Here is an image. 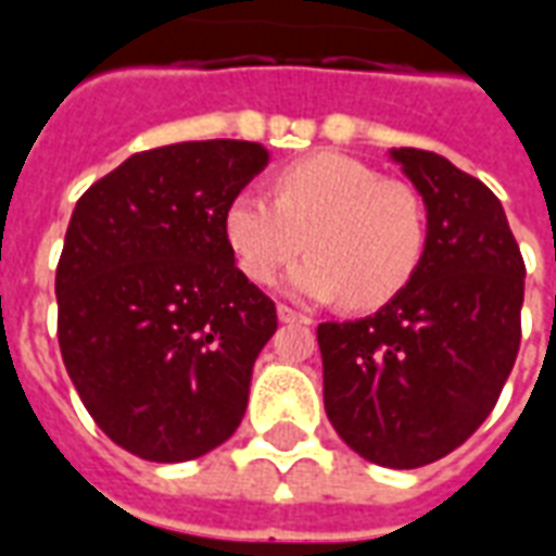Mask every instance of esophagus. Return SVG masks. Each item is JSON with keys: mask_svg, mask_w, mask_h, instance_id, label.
Returning <instances> with one entry per match:
<instances>
[{"mask_svg": "<svg viewBox=\"0 0 556 556\" xmlns=\"http://www.w3.org/2000/svg\"><path fill=\"white\" fill-rule=\"evenodd\" d=\"M277 315H279V321H286V325H309V321H313L309 315L298 313V309H291V306H286V303H279Z\"/></svg>", "mask_w": 556, "mask_h": 556, "instance_id": "34e87169", "label": "esophagus"}]
</instances>
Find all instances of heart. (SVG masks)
<instances>
[{
	"instance_id": "1",
	"label": "heart",
	"mask_w": 556,
	"mask_h": 556,
	"mask_svg": "<svg viewBox=\"0 0 556 556\" xmlns=\"http://www.w3.org/2000/svg\"><path fill=\"white\" fill-rule=\"evenodd\" d=\"M231 253L253 282H274L309 247L286 279L301 298H342L354 309L393 301L417 274L429 243V217L417 187L339 151L294 160L274 175V199L241 190L223 214Z\"/></svg>"
}]
</instances>
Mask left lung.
<instances>
[{"instance_id": "obj_1", "label": "left lung", "mask_w": 556, "mask_h": 556, "mask_svg": "<svg viewBox=\"0 0 556 556\" xmlns=\"http://www.w3.org/2000/svg\"><path fill=\"white\" fill-rule=\"evenodd\" d=\"M390 157L417 187L429 243L396 298L357 321L318 325L325 410L366 462H438L497 405L521 345L525 258L485 184L434 151Z\"/></svg>"}]
</instances>
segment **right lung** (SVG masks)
<instances>
[{
	"instance_id": "add662e5",
	"label": "right lung",
	"mask_w": 556,
	"mask_h": 556,
	"mask_svg": "<svg viewBox=\"0 0 556 556\" xmlns=\"http://www.w3.org/2000/svg\"><path fill=\"white\" fill-rule=\"evenodd\" d=\"M267 160L241 139L139 151L71 214L62 361L106 438L146 462H190L241 426L277 306L235 267L223 214Z\"/></svg>"
}]
</instances>
